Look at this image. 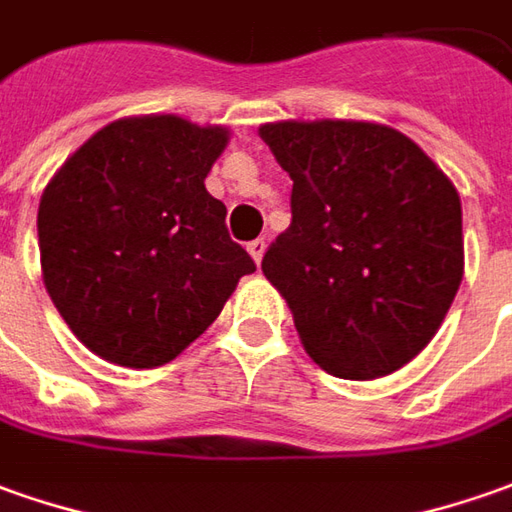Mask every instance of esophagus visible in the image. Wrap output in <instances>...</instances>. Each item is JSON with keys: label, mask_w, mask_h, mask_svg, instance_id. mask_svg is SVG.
Instances as JSON below:
<instances>
[{"label": "esophagus", "mask_w": 512, "mask_h": 512, "mask_svg": "<svg viewBox=\"0 0 512 512\" xmlns=\"http://www.w3.org/2000/svg\"><path fill=\"white\" fill-rule=\"evenodd\" d=\"M263 252H266V241H263V238H255V241L249 243V255L255 257V263L263 260Z\"/></svg>", "instance_id": "1"}]
</instances>
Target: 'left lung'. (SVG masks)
Listing matches in <instances>:
<instances>
[{
	"label": "left lung",
	"mask_w": 512,
	"mask_h": 512,
	"mask_svg": "<svg viewBox=\"0 0 512 512\" xmlns=\"http://www.w3.org/2000/svg\"><path fill=\"white\" fill-rule=\"evenodd\" d=\"M291 176V224L260 269L322 370L367 381L431 342L462 283L457 187L389 125H260Z\"/></svg>",
	"instance_id": "left-lung-1"
}]
</instances>
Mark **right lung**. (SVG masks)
Masks as SVG:
<instances>
[{"label":"right lung","mask_w":512,"mask_h":512,"mask_svg":"<svg viewBox=\"0 0 512 512\" xmlns=\"http://www.w3.org/2000/svg\"><path fill=\"white\" fill-rule=\"evenodd\" d=\"M229 131L128 117L86 139L38 204L44 285L92 353L120 367L168 364L257 269L204 187Z\"/></svg>","instance_id":"add662e5"}]
</instances>
